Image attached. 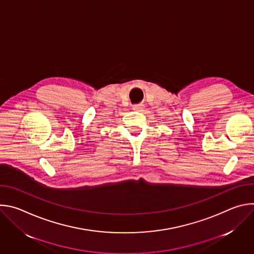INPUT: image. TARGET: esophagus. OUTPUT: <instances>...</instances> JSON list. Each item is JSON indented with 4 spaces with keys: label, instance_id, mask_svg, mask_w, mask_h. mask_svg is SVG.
Listing matches in <instances>:
<instances>
[{
    "label": "esophagus",
    "instance_id": "34e87169",
    "mask_svg": "<svg viewBox=\"0 0 254 254\" xmlns=\"http://www.w3.org/2000/svg\"><path fill=\"white\" fill-rule=\"evenodd\" d=\"M143 104H140V103H138V104H134V105H132V110L133 111H137V112H142L143 111Z\"/></svg>",
    "mask_w": 254,
    "mask_h": 254
}]
</instances>
